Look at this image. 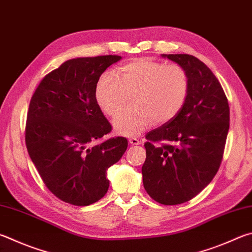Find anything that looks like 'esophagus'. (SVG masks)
<instances>
[{"label": "esophagus", "mask_w": 252, "mask_h": 252, "mask_svg": "<svg viewBox=\"0 0 252 252\" xmlns=\"http://www.w3.org/2000/svg\"><path fill=\"white\" fill-rule=\"evenodd\" d=\"M129 143L131 145H139V144H141V141L136 138H131V139H129Z\"/></svg>", "instance_id": "esophagus-1"}]
</instances>
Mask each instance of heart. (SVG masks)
<instances>
[{
  "mask_svg": "<svg viewBox=\"0 0 252 252\" xmlns=\"http://www.w3.org/2000/svg\"><path fill=\"white\" fill-rule=\"evenodd\" d=\"M189 89V75L178 65H165L148 57L135 58L100 77L94 97L101 110L114 117L132 95L133 107L113 121L116 133L136 136L153 123L164 125L184 107Z\"/></svg>",
  "mask_w": 252,
  "mask_h": 252,
  "instance_id": "b5f03b06",
  "label": "heart"
}]
</instances>
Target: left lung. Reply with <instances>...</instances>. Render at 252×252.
Here are the masks:
<instances>
[{
    "label": "left lung",
    "mask_w": 252,
    "mask_h": 252,
    "mask_svg": "<svg viewBox=\"0 0 252 252\" xmlns=\"http://www.w3.org/2000/svg\"><path fill=\"white\" fill-rule=\"evenodd\" d=\"M162 57L184 68L189 89L180 113L146 134L142 175L155 202L178 205L199 194L216 175L229 130V104L220 82L198 58Z\"/></svg>",
    "instance_id": "left-lung-1"
}]
</instances>
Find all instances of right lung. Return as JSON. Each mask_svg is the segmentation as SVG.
<instances>
[{
  "instance_id": "obj_1",
  "label": "right lung",
  "mask_w": 252,
  "mask_h": 252,
  "mask_svg": "<svg viewBox=\"0 0 252 252\" xmlns=\"http://www.w3.org/2000/svg\"><path fill=\"white\" fill-rule=\"evenodd\" d=\"M121 56L69 59L40 81L27 111L25 142L45 185L63 202L88 206L109 189L108 168L127 140L99 141L111 131L94 97L102 72Z\"/></svg>"
}]
</instances>
